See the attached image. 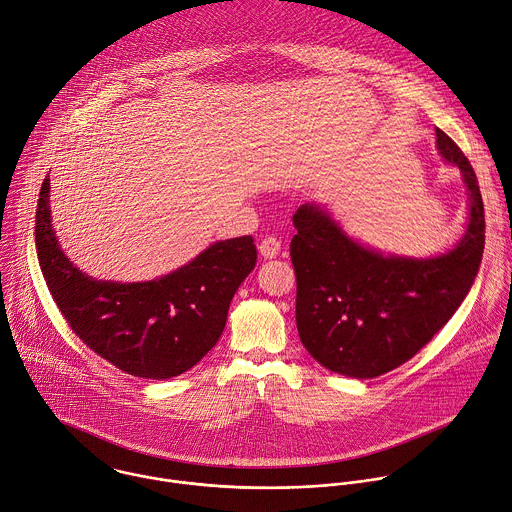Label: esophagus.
I'll return each mask as SVG.
<instances>
[{"label":"esophagus","instance_id":"obj_1","mask_svg":"<svg viewBox=\"0 0 512 512\" xmlns=\"http://www.w3.org/2000/svg\"><path fill=\"white\" fill-rule=\"evenodd\" d=\"M281 251V241L277 239V237H273V235H267V237H263L261 239V243H259V253L265 257V259H273V257H277V253Z\"/></svg>","mask_w":512,"mask_h":512}]
</instances>
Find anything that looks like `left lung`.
Listing matches in <instances>:
<instances>
[{
	"mask_svg": "<svg viewBox=\"0 0 512 512\" xmlns=\"http://www.w3.org/2000/svg\"><path fill=\"white\" fill-rule=\"evenodd\" d=\"M440 154L468 189V229L456 249L434 259L384 257L352 241L317 205L293 215L295 321L305 350L350 378L382 376L414 358L470 291L484 251V205L458 144L436 128Z\"/></svg>",
	"mask_w": 512,
	"mask_h": 512,
	"instance_id": "obj_1",
	"label": "left lung"
}]
</instances>
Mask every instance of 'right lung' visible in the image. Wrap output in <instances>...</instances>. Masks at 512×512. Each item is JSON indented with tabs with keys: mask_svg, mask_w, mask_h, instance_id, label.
<instances>
[{
	"mask_svg": "<svg viewBox=\"0 0 512 512\" xmlns=\"http://www.w3.org/2000/svg\"><path fill=\"white\" fill-rule=\"evenodd\" d=\"M36 249L66 323L124 374L166 380L191 370L219 342L231 299L253 271V237L219 241L189 265L144 283L96 281L62 253L50 219V179L36 211Z\"/></svg>",
	"mask_w": 512,
	"mask_h": 512,
	"instance_id": "add662e5",
	"label": "right lung"
}]
</instances>
